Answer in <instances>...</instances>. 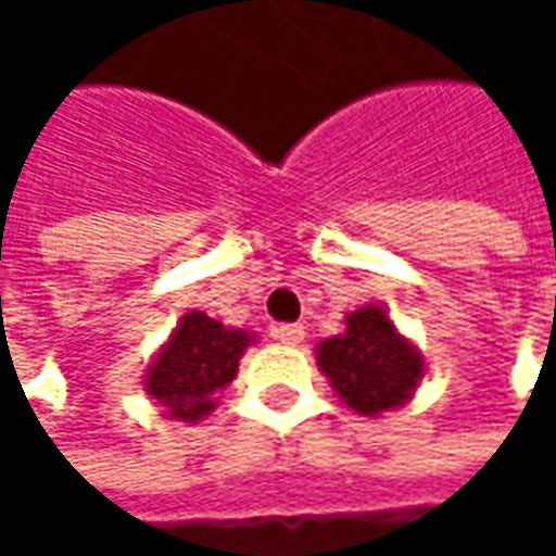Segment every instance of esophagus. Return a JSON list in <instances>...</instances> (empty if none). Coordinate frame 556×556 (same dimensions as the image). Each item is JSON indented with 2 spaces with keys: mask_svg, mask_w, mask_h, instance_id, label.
Listing matches in <instances>:
<instances>
[{
  "mask_svg": "<svg viewBox=\"0 0 556 556\" xmlns=\"http://www.w3.org/2000/svg\"><path fill=\"white\" fill-rule=\"evenodd\" d=\"M274 338L282 341V344H292V348H295V344L305 341V328H302V325H277V328H274Z\"/></svg>",
  "mask_w": 556,
  "mask_h": 556,
  "instance_id": "34e87169",
  "label": "esophagus"
}]
</instances>
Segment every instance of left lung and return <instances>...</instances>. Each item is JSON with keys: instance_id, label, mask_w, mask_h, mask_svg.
<instances>
[{"instance_id": "8db88e82", "label": "left lung", "mask_w": 556, "mask_h": 556, "mask_svg": "<svg viewBox=\"0 0 556 556\" xmlns=\"http://www.w3.org/2000/svg\"><path fill=\"white\" fill-rule=\"evenodd\" d=\"M318 364L338 395L361 415L402 405L421 377L418 351L395 334L383 308L348 315V331L318 344Z\"/></svg>"}]
</instances>
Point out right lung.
Segmentation results:
<instances>
[{"label":"right lung","instance_id":"right-lung-1","mask_svg":"<svg viewBox=\"0 0 556 556\" xmlns=\"http://www.w3.org/2000/svg\"><path fill=\"white\" fill-rule=\"evenodd\" d=\"M248 344V331H235L202 312H189L173 331L164 354L154 361L148 392L167 405L169 418L195 421L212 408V392L235 380Z\"/></svg>","mask_w":556,"mask_h":556}]
</instances>
